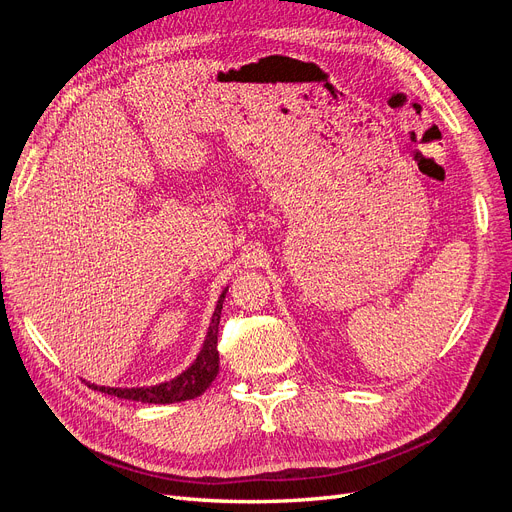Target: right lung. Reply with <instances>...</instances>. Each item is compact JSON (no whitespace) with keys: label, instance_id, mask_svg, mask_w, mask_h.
<instances>
[{"label":"right lung","instance_id":"right-lung-1","mask_svg":"<svg viewBox=\"0 0 512 512\" xmlns=\"http://www.w3.org/2000/svg\"><path fill=\"white\" fill-rule=\"evenodd\" d=\"M224 296H227V290H224L218 298L216 311L212 315L210 330H208L206 342H203L201 353L197 355L195 363L189 367V370L182 372L178 378L157 386H149V388H109V386H96V384H88V386L100 393H107L119 399L140 401V403H178V401L199 397L218 374V361H220L218 359V323H220Z\"/></svg>","mask_w":512,"mask_h":512}]
</instances>
